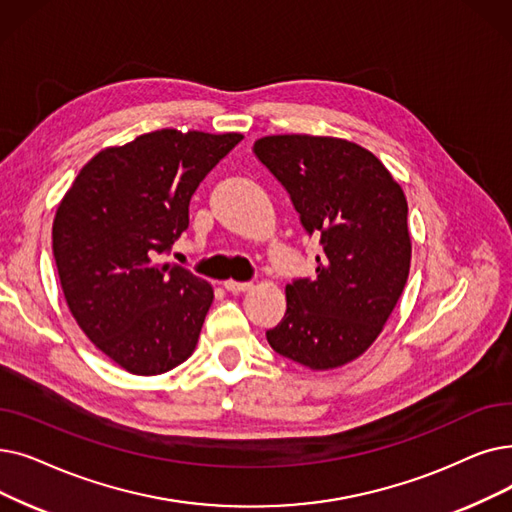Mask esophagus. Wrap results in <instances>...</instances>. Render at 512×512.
Segmentation results:
<instances>
[{"instance_id":"34e87169","label":"esophagus","mask_w":512,"mask_h":512,"mask_svg":"<svg viewBox=\"0 0 512 512\" xmlns=\"http://www.w3.org/2000/svg\"><path fill=\"white\" fill-rule=\"evenodd\" d=\"M224 288L230 293H244V291H251L253 284L251 282H236V280H226Z\"/></svg>"}]
</instances>
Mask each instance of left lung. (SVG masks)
I'll use <instances>...</instances> for the list:
<instances>
[{"label": "left lung", "mask_w": 512, "mask_h": 512, "mask_svg": "<svg viewBox=\"0 0 512 512\" xmlns=\"http://www.w3.org/2000/svg\"><path fill=\"white\" fill-rule=\"evenodd\" d=\"M255 157L320 238L314 278L286 284L272 349L311 370L339 368L381 335L410 272L406 194L374 154L341 138L265 136Z\"/></svg>", "instance_id": "obj_1"}]
</instances>
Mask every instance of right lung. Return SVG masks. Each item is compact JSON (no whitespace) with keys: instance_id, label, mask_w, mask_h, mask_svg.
I'll list each match as a JSON object with an SVG mask.
<instances>
[{"instance_id":"add662e5","label":"right lung","mask_w":512,"mask_h":512,"mask_svg":"<svg viewBox=\"0 0 512 512\" xmlns=\"http://www.w3.org/2000/svg\"><path fill=\"white\" fill-rule=\"evenodd\" d=\"M240 133L159 129L100 150L58 205L52 249L73 318L104 355L152 376L186 362L213 286L161 261L205 175Z\"/></svg>"}]
</instances>
